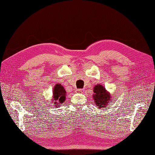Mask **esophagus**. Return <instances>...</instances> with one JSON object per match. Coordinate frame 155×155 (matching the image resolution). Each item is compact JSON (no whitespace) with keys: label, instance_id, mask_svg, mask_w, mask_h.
Wrapping results in <instances>:
<instances>
[{"label":"esophagus","instance_id":"esophagus-1","mask_svg":"<svg viewBox=\"0 0 155 155\" xmlns=\"http://www.w3.org/2000/svg\"><path fill=\"white\" fill-rule=\"evenodd\" d=\"M84 91V89H77L76 90V92H78V93H82Z\"/></svg>","mask_w":155,"mask_h":155}]
</instances>
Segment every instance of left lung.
<instances>
[{"instance_id": "left-lung-1", "label": "left lung", "mask_w": 155, "mask_h": 155, "mask_svg": "<svg viewBox=\"0 0 155 155\" xmlns=\"http://www.w3.org/2000/svg\"><path fill=\"white\" fill-rule=\"evenodd\" d=\"M93 99L96 105L99 108L106 107L110 101H112L111 94L107 91L105 87L101 84H97L93 89Z\"/></svg>"}]
</instances>
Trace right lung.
<instances>
[{
  "instance_id": "right-lung-1",
  "label": "right lung",
  "mask_w": 155,
  "mask_h": 155,
  "mask_svg": "<svg viewBox=\"0 0 155 155\" xmlns=\"http://www.w3.org/2000/svg\"><path fill=\"white\" fill-rule=\"evenodd\" d=\"M52 99L51 103H53L54 107H58L61 105L66 100V92L64 87L60 84H56L54 87L52 91Z\"/></svg>"
}]
</instances>
